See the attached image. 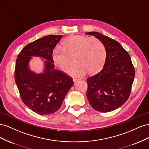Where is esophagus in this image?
Returning <instances> with one entry per match:
<instances>
[{
    "label": "esophagus",
    "mask_w": 149,
    "mask_h": 149,
    "mask_svg": "<svg viewBox=\"0 0 149 149\" xmlns=\"http://www.w3.org/2000/svg\"><path fill=\"white\" fill-rule=\"evenodd\" d=\"M80 79H76V78H74L73 79V81H74V83H76L77 82H78V81H79Z\"/></svg>",
    "instance_id": "34e87169"
}]
</instances>
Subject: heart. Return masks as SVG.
Returning a JSON list of instances; mask_svg holds the SVG:
<instances>
[{"instance_id": "1", "label": "heart", "mask_w": 149, "mask_h": 149, "mask_svg": "<svg viewBox=\"0 0 149 149\" xmlns=\"http://www.w3.org/2000/svg\"><path fill=\"white\" fill-rule=\"evenodd\" d=\"M74 57V65L67 72L75 77H82L89 71L94 73L103 67L106 58L105 48L100 40L83 36H73L63 42L62 47H56L52 51L55 65L65 70Z\"/></svg>"}]
</instances>
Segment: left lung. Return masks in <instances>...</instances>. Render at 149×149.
I'll return each instance as SVG.
<instances>
[{"label": "left lung", "mask_w": 149, "mask_h": 149, "mask_svg": "<svg viewBox=\"0 0 149 149\" xmlns=\"http://www.w3.org/2000/svg\"><path fill=\"white\" fill-rule=\"evenodd\" d=\"M86 34L100 40L106 50L103 68L87 79L88 100L97 111H112L129 99L135 77L134 67L129 54L118 42L97 32Z\"/></svg>", "instance_id": "1"}]
</instances>
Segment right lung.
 Wrapping results in <instances>:
<instances>
[{"label":"right lung","instance_id":"1","mask_svg":"<svg viewBox=\"0 0 149 149\" xmlns=\"http://www.w3.org/2000/svg\"><path fill=\"white\" fill-rule=\"evenodd\" d=\"M62 35L46 36L27 45L16 60L15 80L24 104L34 112L46 116L61 108L72 79L54 69L52 51ZM32 56H39L45 63L43 72L36 74L29 68Z\"/></svg>","mask_w":149,"mask_h":149}]
</instances>
